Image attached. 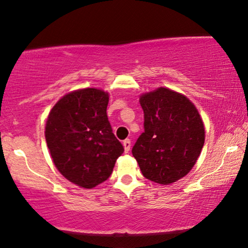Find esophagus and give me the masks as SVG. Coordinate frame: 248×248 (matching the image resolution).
Segmentation results:
<instances>
[{
	"label": "esophagus",
	"instance_id": "esophagus-1",
	"mask_svg": "<svg viewBox=\"0 0 248 248\" xmlns=\"http://www.w3.org/2000/svg\"><path fill=\"white\" fill-rule=\"evenodd\" d=\"M123 145H124V149H125V152H128L131 149V140L130 139H126V140L123 141Z\"/></svg>",
	"mask_w": 248,
	"mask_h": 248
}]
</instances>
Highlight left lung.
<instances>
[{
	"label": "left lung",
	"mask_w": 248,
	"mask_h": 248,
	"mask_svg": "<svg viewBox=\"0 0 248 248\" xmlns=\"http://www.w3.org/2000/svg\"><path fill=\"white\" fill-rule=\"evenodd\" d=\"M144 132L132 155L149 181L168 185L187 175L204 144V124L184 94L158 88L141 94Z\"/></svg>",
	"instance_id": "1"
}]
</instances>
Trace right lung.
<instances>
[{"label":"right lung","mask_w":248,"mask_h":248,"mask_svg":"<svg viewBox=\"0 0 248 248\" xmlns=\"http://www.w3.org/2000/svg\"><path fill=\"white\" fill-rule=\"evenodd\" d=\"M109 96L86 88L65 94L52 108L45 138L53 162L66 179L93 188L109 177L124 148L107 117Z\"/></svg>","instance_id":"obj_1"}]
</instances>
